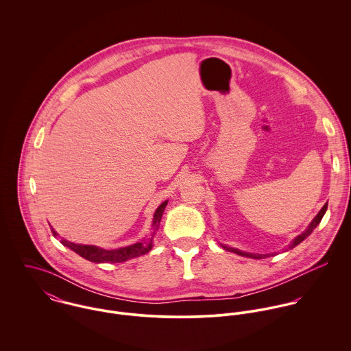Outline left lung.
<instances>
[{"label":"left lung","mask_w":351,"mask_h":351,"mask_svg":"<svg viewBox=\"0 0 351 351\" xmlns=\"http://www.w3.org/2000/svg\"><path fill=\"white\" fill-rule=\"evenodd\" d=\"M327 204L328 202H326L324 204V206L320 209V212L316 215V217L311 221V224L308 226V228L302 232V234H300L298 238H295V241L289 245V249H293L295 246H298L299 243H301L315 228H316V226L320 223V220H322V217L324 216V213H326V210H327ZM226 250H230L232 251V252H237V254H239V255H243V256H250V258H256V259H261L262 256H266V255H259V254H250V252H243V251H239L237 250V249H231V247H227V246H223Z\"/></svg>","instance_id":"obj_1"}]
</instances>
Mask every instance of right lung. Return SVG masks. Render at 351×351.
I'll use <instances>...</instances> for the list:
<instances>
[{
	"mask_svg": "<svg viewBox=\"0 0 351 351\" xmlns=\"http://www.w3.org/2000/svg\"><path fill=\"white\" fill-rule=\"evenodd\" d=\"M167 205V201L162 202L155 213H154V220H152V227H151V235L147 238V241L145 242H138L135 245L127 246V247H121V249H116V250H105V249H100L97 246H88V245H75L71 243L66 239H62L60 243L69 249L77 252L78 255H81L82 258L90 261V262H96V263H104V262H109V263H119V262H124L128 261L131 258H136L139 255H143L146 252H149L152 247V238L155 235V232L159 228V223L162 219V213L165 210ZM52 235L56 237L58 234L51 228Z\"/></svg>",
	"mask_w": 351,
	"mask_h": 351,
	"instance_id": "obj_1",
	"label": "right lung"
}]
</instances>
